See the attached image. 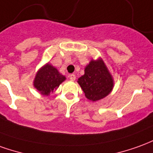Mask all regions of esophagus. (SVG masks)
Wrapping results in <instances>:
<instances>
[{"label": "esophagus", "mask_w": 153, "mask_h": 153, "mask_svg": "<svg viewBox=\"0 0 153 153\" xmlns=\"http://www.w3.org/2000/svg\"><path fill=\"white\" fill-rule=\"evenodd\" d=\"M69 77V79L71 80V81H74V80H75V79H76V77H75V75H74V74H70Z\"/></svg>", "instance_id": "esophagus-1"}]
</instances>
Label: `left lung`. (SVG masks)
I'll return each instance as SVG.
<instances>
[{
    "label": "left lung",
    "instance_id": "8db88e82",
    "mask_svg": "<svg viewBox=\"0 0 153 153\" xmlns=\"http://www.w3.org/2000/svg\"><path fill=\"white\" fill-rule=\"evenodd\" d=\"M85 97L92 102L104 99L114 87V78L102 58L91 59L84 69V74L78 79Z\"/></svg>",
    "mask_w": 153,
    "mask_h": 153
}]
</instances>
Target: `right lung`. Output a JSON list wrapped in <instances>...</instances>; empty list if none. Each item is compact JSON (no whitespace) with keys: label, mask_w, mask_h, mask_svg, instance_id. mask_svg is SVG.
I'll use <instances>...</instances> for the list:
<instances>
[{"label":"right lung","mask_w":153,"mask_h":153,"mask_svg":"<svg viewBox=\"0 0 153 153\" xmlns=\"http://www.w3.org/2000/svg\"><path fill=\"white\" fill-rule=\"evenodd\" d=\"M66 79L55 67L47 63L36 72L33 85L44 96H49Z\"/></svg>","instance_id":"obj_1"}]
</instances>
